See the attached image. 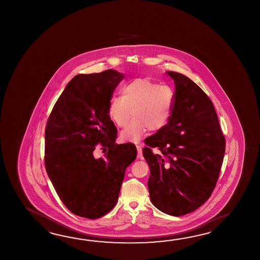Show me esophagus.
<instances>
[{
  "label": "esophagus",
  "instance_id": "1",
  "mask_svg": "<svg viewBox=\"0 0 260 260\" xmlns=\"http://www.w3.org/2000/svg\"><path fill=\"white\" fill-rule=\"evenodd\" d=\"M137 149H138V159H142V148L140 145L137 146Z\"/></svg>",
  "mask_w": 260,
  "mask_h": 260
}]
</instances>
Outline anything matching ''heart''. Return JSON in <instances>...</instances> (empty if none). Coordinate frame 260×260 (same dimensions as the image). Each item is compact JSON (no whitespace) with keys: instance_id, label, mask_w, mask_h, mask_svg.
<instances>
[{"instance_id":"b5f03b06","label":"heart","mask_w":260,"mask_h":260,"mask_svg":"<svg viewBox=\"0 0 260 260\" xmlns=\"http://www.w3.org/2000/svg\"><path fill=\"white\" fill-rule=\"evenodd\" d=\"M122 96H112L109 102V116L119 127L124 141L138 143L148 130L159 131L171 118L175 92L168 85H160L148 78H138L121 88Z\"/></svg>"}]
</instances>
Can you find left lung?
Listing matches in <instances>:
<instances>
[{"mask_svg":"<svg viewBox=\"0 0 260 260\" xmlns=\"http://www.w3.org/2000/svg\"><path fill=\"white\" fill-rule=\"evenodd\" d=\"M175 83V105L165 127L147 139L143 156L150 170L152 205L180 216L199 208L216 187L225 153V138L207 94L181 73L166 72Z\"/></svg>","mask_w":260,"mask_h":260,"instance_id":"obj_1","label":"left lung"}]
</instances>
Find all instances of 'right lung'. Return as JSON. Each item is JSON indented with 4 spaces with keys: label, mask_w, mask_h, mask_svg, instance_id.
<instances>
[{
    "label": "right lung",
    "mask_w": 260,
    "mask_h": 260,
    "mask_svg": "<svg viewBox=\"0 0 260 260\" xmlns=\"http://www.w3.org/2000/svg\"><path fill=\"white\" fill-rule=\"evenodd\" d=\"M124 74H79L67 84L45 128L44 164L57 195L74 215L95 219L115 206L124 173L137 158L132 143H115L109 102ZM108 148L95 159L96 143Z\"/></svg>",
    "instance_id": "obj_1"
}]
</instances>
